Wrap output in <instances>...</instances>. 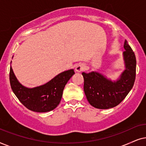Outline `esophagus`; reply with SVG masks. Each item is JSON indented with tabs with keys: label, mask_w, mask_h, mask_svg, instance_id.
Wrapping results in <instances>:
<instances>
[{
	"label": "esophagus",
	"mask_w": 146,
	"mask_h": 146,
	"mask_svg": "<svg viewBox=\"0 0 146 146\" xmlns=\"http://www.w3.org/2000/svg\"><path fill=\"white\" fill-rule=\"evenodd\" d=\"M85 65L83 63H79L77 64V65H76V67H75V71H76L77 72H78V73H79V72H81L83 71V70L85 69Z\"/></svg>",
	"instance_id": "esophagus-1"
}]
</instances>
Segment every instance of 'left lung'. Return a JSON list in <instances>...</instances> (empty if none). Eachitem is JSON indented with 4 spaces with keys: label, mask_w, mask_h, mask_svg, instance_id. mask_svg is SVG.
I'll use <instances>...</instances> for the list:
<instances>
[{
    "label": "left lung",
    "mask_w": 146,
    "mask_h": 146,
    "mask_svg": "<svg viewBox=\"0 0 146 146\" xmlns=\"http://www.w3.org/2000/svg\"><path fill=\"white\" fill-rule=\"evenodd\" d=\"M123 53L125 69L116 81H112L98 72H83L85 94L89 104L94 108L106 110L119 105L133 86L136 73V59L127 40Z\"/></svg>",
    "instance_id": "8db88e82"
}]
</instances>
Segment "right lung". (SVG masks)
<instances>
[{
	"label": "right lung",
	"instance_id": "obj_1",
	"mask_svg": "<svg viewBox=\"0 0 146 146\" xmlns=\"http://www.w3.org/2000/svg\"><path fill=\"white\" fill-rule=\"evenodd\" d=\"M74 74V70H68L59 73L45 84L27 88L19 82L11 67L9 79L11 89L21 104L29 110L42 113L57 108L61 102L64 87Z\"/></svg>",
	"mask_w": 146,
	"mask_h": 146
}]
</instances>
